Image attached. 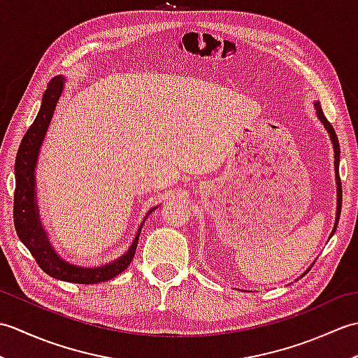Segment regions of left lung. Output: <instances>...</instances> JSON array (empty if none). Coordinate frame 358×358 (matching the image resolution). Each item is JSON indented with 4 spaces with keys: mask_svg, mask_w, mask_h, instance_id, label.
I'll return each mask as SVG.
<instances>
[{
    "mask_svg": "<svg viewBox=\"0 0 358 358\" xmlns=\"http://www.w3.org/2000/svg\"><path fill=\"white\" fill-rule=\"evenodd\" d=\"M315 109H317V115L318 118H320L322 123L324 124L326 131L329 132L331 135V140H332V144H334V152H336V178H337V218H336V226H334V231L336 232L337 229V224H338V218H340V212H341V180H340V173H338V163H340V144H338V138H337V134L336 131H334L332 124L329 123L328 120H326V117L323 115V110H322V106L320 103H315Z\"/></svg>",
    "mask_w": 358,
    "mask_h": 358,
    "instance_id": "left-lung-1",
    "label": "left lung"
}]
</instances>
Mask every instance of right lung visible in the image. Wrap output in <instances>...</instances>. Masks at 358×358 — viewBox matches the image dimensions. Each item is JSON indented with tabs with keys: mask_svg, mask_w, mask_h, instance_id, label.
<instances>
[{
	"mask_svg": "<svg viewBox=\"0 0 358 358\" xmlns=\"http://www.w3.org/2000/svg\"><path fill=\"white\" fill-rule=\"evenodd\" d=\"M62 92L63 78H53L48 85V89H45V92L43 95L40 112H38L35 121L30 124L27 132L21 140L17 154V162H15V178H17V181H15L13 194V223L20 240L24 243L26 248L30 250V254L34 255L38 266H40L48 275L80 285L101 283V281L117 277L118 273L123 272L127 266L131 264L135 255L136 245H138L141 227L127 252L124 255H121L118 260L103 266V268L86 269L66 263L55 254V250L49 245V241L45 238V234L40 224V217H38L36 210L34 175L38 152H40L44 135L48 132L53 110H55L57 101Z\"/></svg>",
	"mask_w": 358,
	"mask_h": 358,
	"instance_id": "1",
	"label": "right lung"
}]
</instances>
